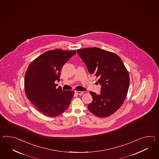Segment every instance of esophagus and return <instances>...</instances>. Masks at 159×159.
I'll return each mask as SVG.
<instances>
[{
  "mask_svg": "<svg viewBox=\"0 0 159 159\" xmlns=\"http://www.w3.org/2000/svg\"><path fill=\"white\" fill-rule=\"evenodd\" d=\"M75 93H76V94H78L79 95H81L83 93H84V92H83V91H75Z\"/></svg>",
  "mask_w": 159,
  "mask_h": 159,
  "instance_id": "esophagus-1",
  "label": "esophagus"
}]
</instances>
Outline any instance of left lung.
Returning a JSON list of instances; mask_svg holds the SVG:
<instances>
[{"label": "left lung", "mask_w": 159, "mask_h": 159, "mask_svg": "<svg viewBox=\"0 0 159 159\" xmlns=\"http://www.w3.org/2000/svg\"><path fill=\"white\" fill-rule=\"evenodd\" d=\"M77 52L102 86L99 95L89 92L93 99L88 106L89 111L101 118L112 115L124 103L129 87V75L124 62L116 54L97 47Z\"/></svg>", "instance_id": "8db88e82"}]
</instances>
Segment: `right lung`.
<instances>
[{
	"instance_id": "obj_1",
	"label": "right lung",
	"mask_w": 159,
	"mask_h": 159,
	"mask_svg": "<svg viewBox=\"0 0 159 159\" xmlns=\"http://www.w3.org/2000/svg\"><path fill=\"white\" fill-rule=\"evenodd\" d=\"M76 52L55 49L47 51L34 60L25 76V90L27 99L43 115L54 117L64 112L74 95V91L57 89L60 71Z\"/></svg>"
}]
</instances>
